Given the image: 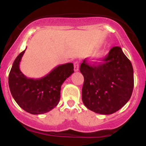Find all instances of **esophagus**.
Wrapping results in <instances>:
<instances>
[{
  "label": "esophagus",
  "instance_id": "34e87169",
  "mask_svg": "<svg viewBox=\"0 0 146 146\" xmlns=\"http://www.w3.org/2000/svg\"><path fill=\"white\" fill-rule=\"evenodd\" d=\"M74 70L76 72L78 71L79 70V62L78 61H76L74 63Z\"/></svg>",
  "mask_w": 146,
  "mask_h": 146
}]
</instances>
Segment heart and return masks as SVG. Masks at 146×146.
Wrapping results in <instances>:
<instances>
[{
    "label": "heart",
    "mask_w": 146,
    "mask_h": 146,
    "mask_svg": "<svg viewBox=\"0 0 146 146\" xmlns=\"http://www.w3.org/2000/svg\"><path fill=\"white\" fill-rule=\"evenodd\" d=\"M103 56H104V54H100L98 56V58H102Z\"/></svg>",
    "instance_id": "heart-1"
}]
</instances>
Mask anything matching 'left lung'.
<instances>
[{
  "label": "left lung",
  "instance_id": "1",
  "mask_svg": "<svg viewBox=\"0 0 146 146\" xmlns=\"http://www.w3.org/2000/svg\"><path fill=\"white\" fill-rule=\"evenodd\" d=\"M104 63L80 65L84 77L82 100L88 110L100 114H111L130 100L133 89L131 63L119 46L110 49Z\"/></svg>",
  "mask_w": 146,
  "mask_h": 146
}]
</instances>
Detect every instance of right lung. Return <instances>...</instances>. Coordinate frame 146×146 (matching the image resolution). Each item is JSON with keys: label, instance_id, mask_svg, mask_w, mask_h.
Returning a JSON list of instances; mask_svg holds the SVG:
<instances>
[{"label": "right lung", "instance_id": "right-lung-1", "mask_svg": "<svg viewBox=\"0 0 146 146\" xmlns=\"http://www.w3.org/2000/svg\"><path fill=\"white\" fill-rule=\"evenodd\" d=\"M25 50L17 56L12 66L8 77L10 92L17 104L27 112L32 114L46 113L59 102L61 85L74 72L73 64L58 65L41 78H29L20 69Z\"/></svg>", "mask_w": 146, "mask_h": 146}]
</instances>
